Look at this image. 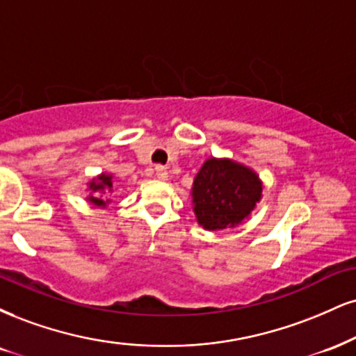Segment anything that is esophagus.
I'll return each instance as SVG.
<instances>
[{"label": "esophagus", "instance_id": "34e87169", "mask_svg": "<svg viewBox=\"0 0 356 356\" xmlns=\"http://www.w3.org/2000/svg\"><path fill=\"white\" fill-rule=\"evenodd\" d=\"M156 177L161 179V181H165V179H167V169H165V167H162V165L156 167Z\"/></svg>", "mask_w": 356, "mask_h": 356}]
</instances>
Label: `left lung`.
Returning <instances> with one entry per match:
<instances>
[{"mask_svg":"<svg viewBox=\"0 0 356 356\" xmlns=\"http://www.w3.org/2000/svg\"><path fill=\"white\" fill-rule=\"evenodd\" d=\"M260 195L262 184L257 174L232 161L209 159L192 187L197 220L207 230L241 224L254 211Z\"/></svg>","mask_w":356,"mask_h":356,"instance_id":"8db88e82","label":"left lung"}]
</instances>
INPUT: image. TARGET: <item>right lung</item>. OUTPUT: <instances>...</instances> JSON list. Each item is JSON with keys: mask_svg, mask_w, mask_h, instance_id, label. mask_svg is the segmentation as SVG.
<instances>
[{"mask_svg": "<svg viewBox=\"0 0 356 356\" xmlns=\"http://www.w3.org/2000/svg\"><path fill=\"white\" fill-rule=\"evenodd\" d=\"M91 187L92 191H113V181H111V177L109 175H104L102 174L101 177H97V182H91ZM89 200H91V202L94 204V205H106V202L102 199H99V197H89Z\"/></svg>", "mask_w": 356, "mask_h": 356, "instance_id": "1", "label": "right lung"}]
</instances>
